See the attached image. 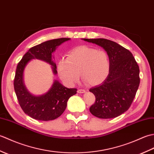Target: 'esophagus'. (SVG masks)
Masks as SVG:
<instances>
[{"mask_svg": "<svg viewBox=\"0 0 154 154\" xmlns=\"http://www.w3.org/2000/svg\"><path fill=\"white\" fill-rule=\"evenodd\" d=\"M77 92H78V93H85V90H84V89H78V91H77Z\"/></svg>", "mask_w": 154, "mask_h": 154, "instance_id": "34e87169", "label": "esophagus"}]
</instances>
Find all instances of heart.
<instances>
[{"instance_id": "heart-1", "label": "heart", "mask_w": 154, "mask_h": 154, "mask_svg": "<svg viewBox=\"0 0 154 154\" xmlns=\"http://www.w3.org/2000/svg\"><path fill=\"white\" fill-rule=\"evenodd\" d=\"M57 71L61 79L68 85L79 81L80 73L83 79L95 86L104 82L110 71V61L105 51L87 45L75 48L67 58L59 61Z\"/></svg>"}]
</instances>
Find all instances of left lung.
I'll return each mask as SVG.
<instances>
[{
	"instance_id": "obj_1",
	"label": "left lung",
	"mask_w": 154,
	"mask_h": 154,
	"mask_svg": "<svg viewBox=\"0 0 154 154\" xmlns=\"http://www.w3.org/2000/svg\"><path fill=\"white\" fill-rule=\"evenodd\" d=\"M83 40L102 47L109 55L110 71L103 83L90 89L95 102L91 113L100 119H112L131 105L140 85V69L132 54L113 41L104 38Z\"/></svg>"
}]
</instances>
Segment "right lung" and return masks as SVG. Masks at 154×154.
<instances>
[{
  "instance_id": "obj_1",
  "label": "right lung",
  "mask_w": 154,
  "mask_h": 154,
  "mask_svg": "<svg viewBox=\"0 0 154 154\" xmlns=\"http://www.w3.org/2000/svg\"><path fill=\"white\" fill-rule=\"evenodd\" d=\"M70 38H58L43 42L31 48L24 54L16 67L14 80V91L20 106L29 116L42 121L52 120L60 116L66 109L69 99L77 93V89H68L55 80L48 92L35 96L26 87L23 79L24 69L28 62L33 59L42 60L51 65L54 75L57 73V67L52 54L56 48Z\"/></svg>"
}]
</instances>
